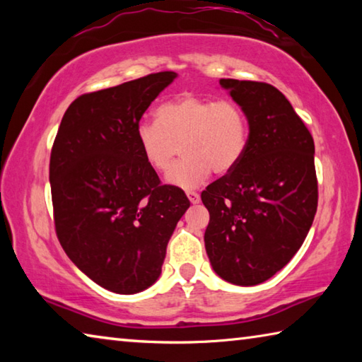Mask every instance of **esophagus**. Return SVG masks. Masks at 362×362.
I'll list each match as a JSON object with an SVG mask.
<instances>
[{
	"instance_id": "esophagus-1",
	"label": "esophagus",
	"mask_w": 362,
	"mask_h": 362,
	"mask_svg": "<svg viewBox=\"0 0 362 362\" xmlns=\"http://www.w3.org/2000/svg\"><path fill=\"white\" fill-rule=\"evenodd\" d=\"M187 196H188L189 203H192V204H198V203H199V199H201L198 193H196V192H189V189L187 192Z\"/></svg>"
}]
</instances>
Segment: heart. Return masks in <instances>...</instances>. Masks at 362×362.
I'll return each mask as SVG.
<instances>
[{"instance_id": "obj_1", "label": "heart", "mask_w": 362, "mask_h": 362, "mask_svg": "<svg viewBox=\"0 0 362 362\" xmlns=\"http://www.w3.org/2000/svg\"><path fill=\"white\" fill-rule=\"evenodd\" d=\"M140 155L156 173H168L179 153L183 158L168 175L169 183L194 188L214 170L228 174L241 163L249 144V121L230 99L182 95L156 110V122L137 126Z\"/></svg>"}]
</instances>
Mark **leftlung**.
<instances>
[{
  "label": "left lung",
  "mask_w": 362,
  "mask_h": 362,
  "mask_svg": "<svg viewBox=\"0 0 362 362\" xmlns=\"http://www.w3.org/2000/svg\"><path fill=\"white\" fill-rule=\"evenodd\" d=\"M249 121V144L231 173L207 185L206 252L220 278L260 284L302 246L317 209L315 142L274 86L220 79Z\"/></svg>",
  "instance_id": "8db88e82"
}]
</instances>
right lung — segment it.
Segmentation results:
<instances>
[{
	"mask_svg": "<svg viewBox=\"0 0 362 362\" xmlns=\"http://www.w3.org/2000/svg\"><path fill=\"white\" fill-rule=\"evenodd\" d=\"M159 71L79 95L60 122L49 161L60 246L90 279L136 293L161 274L168 243L189 207L179 187L163 185L140 155L137 126L173 83Z\"/></svg>",
	"mask_w": 362,
	"mask_h": 362,
	"instance_id": "obj_1",
	"label": "right lung"
}]
</instances>
